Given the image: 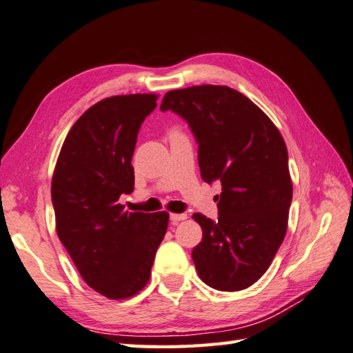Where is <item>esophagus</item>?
Segmentation results:
<instances>
[{
    "label": "esophagus",
    "mask_w": 353,
    "mask_h": 353,
    "mask_svg": "<svg viewBox=\"0 0 353 353\" xmlns=\"http://www.w3.org/2000/svg\"><path fill=\"white\" fill-rule=\"evenodd\" d=\"M187 217H188L187 214L182 213V214H171L170 219H171L172 223H177V222H181V221H185V219H187Z\"/></svg>",
    "instance_id": "34e87169"
}]
</instances>
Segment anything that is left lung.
Here are the masks:
<instances>
[{"label":"left lung","instance_id":"1","mask_svg":"<svg viewBox=\"0 0 353 353\" xmlns=\"http://www.w3.org/2000/svg\"><path fill=\"white\" fill-rule=\"evenodd\" d=\"M162 111L181 115L199 145L201 176L219 181V217L201 213L193 248L199 278L221 292L254 284L284 241L292 203L287 146L273 121L228 86L202 85L165 94Z\"/></svg>","mask_w":353,"mask_h":353}]
</instances>
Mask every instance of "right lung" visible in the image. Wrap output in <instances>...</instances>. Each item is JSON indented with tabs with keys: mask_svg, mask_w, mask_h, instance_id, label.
<instances>
[{
	"mask_svg": "<svg viewBox=\"0 0 353 353\" xmlns=\"http://www.w3.org/2000/svg\"><path fill=\"white\" fill-rule=\"evenodd\" d=\"M156 94L114 95L70 128L52 177L57 234L85 283L110 299L139 293L151 274L170 214L130 213L119 203L134 190L131 165L140 125Z\"/></svg>",
	"mask_w": 353,
	"mask_h": 353,
	"instance_id": "1",
	"label": "right lung"
}]
</instances>
